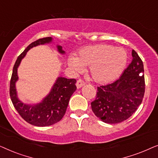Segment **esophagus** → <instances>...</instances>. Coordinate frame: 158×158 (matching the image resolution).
Wrapping results in <instances>:
<instances>
[{
	"mask_svg": "<svg viewBox=\"0 0 158 158\" xmlns=\"http://www.w3.org/2000/svg\"><path fill=\"white\" fill-rule=\"evenodd\" d=\"M85 83L83 81V80L79 79L76 83V86H77V88H81V87H83V86L85 85Z\"/></svg>",
	"mask_w": 158,
	"mask_h": 158,
	"instance_id": "esophagus-1",
	"label": "esophagus"
}]
</instances>
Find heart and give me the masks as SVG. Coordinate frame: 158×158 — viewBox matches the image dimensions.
I'll use <instances>...</instances> for the list:
<instances>
[{
  "instance_id": "b5f03b06",
  "label": "heart",
  "mask_w": 158,
  "mask_h": 158,
  "mask_svg": "<svg viewBox=\"0 0 158 158\" xmlns=\"http://www.w3.org/2000/svg\"><path fill=\"white\" fill-rule=\"evenodd\" d=\"M127 62L126 51L109 44L85 47L77 53V57L70 56L68 65L75 72H81L89 66V74L98 83H108L119 76Z\"/></svg>"
}]
</instances>
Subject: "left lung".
I'll return each mask as SVG.
<instances>
[{
    "label": "left lung",
    "instance_id": "left-lung-1",
    "mask_svg": "<svg viewBox=\"0 0 158 158\" xmlns=\"http://www.w3.org/2000/svg\"><path fill=\"white\" fill-rule=\"evenodd\" d=\"M131 55V62L119 78L97 88L91 109L103 122L117 124L127 120L142 103L145 89L143 62L134 49Z\"/></svg>",
    "mask_w": 158,
    "mask_h": 158
}]
</instances>
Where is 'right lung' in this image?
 <instances>
[{
	"label": "right lung",
	"mask_w": 158,
	"mask_h": 158,
	"mask_svg": "<svg viewBox=\"0 0 158 158\" xmlns=\"http://www.w3.org/2000/svg\"><path fill=\"white\" fill-rule=\"evenodd\" d=\"M52 41V37H45L31 43L17 58L10 82V96L15 109L26 122L36 127L50 126L60 122L65 114L71 96L77 88L75 79L58 77L49 94L40 103L33 105L26 104L17 96L16 83L19 79L17 70L21 60L32 47L48 44ZM57 47L60 54L65 53L61 46L57 45Z\"/></svg>",
	"instance_id": "right-lung-1"
}]
</instances>
